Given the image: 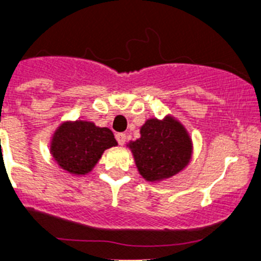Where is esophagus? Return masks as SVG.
<instances>
[{
	"instance_id": "1",
	"label": "esophagus",
	"mask_w": 261,
	"mask_h": 261,
	"mask_svg": "<svg viewBox=\"0 0 261 261\" xmlns=\"http://www.w3.org/2000/svg\"><path fill=\"white\" fill-rule=\"evenodd\" d=\"M116 139H117V142H118L119 145H123L126 143V134L117 133L116 134Z\"/></svg>"
}]
</instances>
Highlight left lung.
<instances>
[{
	"mask_svg": "<svg viewBox=\"0 0 261 261\" xmlns=\"http://www.w3.org/2000/svg\"><path fill=\"white\" fill-rule=\"evenodd\" d=\"M127 147L139 174L152 182L169 179L186 169L193 153L188 131L172 116L147 119L140 127V138Z\"/></svg>",
	"mask_w": 261,
	"mask_h": 261,
	"instance_id": "obj_1",
	"label": "left lung"
}]
</instances>
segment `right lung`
I'll use <instances>...</instances> for the list:
<instances>
[{
    "label": "right lung",
    "instance_id": "1",
    "mask_svg": "<svg viewBox=\"0 0 261 261\" xmlns=\"http://www.w3.org/2000/svg\"><path fill=\"white\" fill-rule=\"evenodd\" d=\"M113 133L90 121H65L53 134L50 153L60 169L74 176L89 174L104 150L116 147Z\"/></svg>",
    "mask_w": 261,
    "mask_h": 261
}]
</instances>
